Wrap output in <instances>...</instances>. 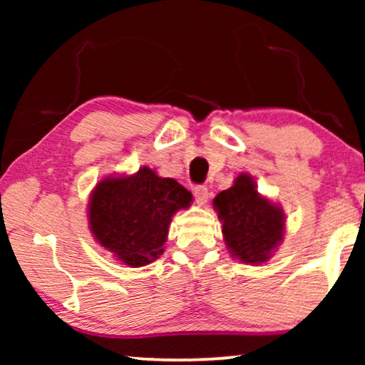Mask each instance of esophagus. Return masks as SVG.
<instances>
[{
    "label": "esophagus",
    "mask_w": 365,
    "mask_h": 365,
    "mask_svg": "<svg viewBox=\"0 0 365 365\" xmlns=\"http://www.w3.org/2000/svg\"><path fill=\"white\" fill-rule=\"evenodd\" d=\"M194 197H196L197 204H204L209 197V191L206 186H196L194 187Z\"/></svg>",
    "instance_id": "1"
}]
</instances>
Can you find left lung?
I'll return each instance as SVG.
<instances>
[{
  "label": "left lung",
  "mask_w": 365,
  "mask_h": 365,
  "mask_svg": "<svg viewBox=\"0 0 365 365\" xmlns=\"http://www.w3.org/2000/svg\"><path fill=\"white\" fill-rule=\"evenodd\" d=\"M214 207L222 221L226 246L242 262H266L282 241V209L261 196L247 174H239L231 187L219 192Z\"/></svg>",
  "instance_id": "left-lung-1"
}]
</instances>
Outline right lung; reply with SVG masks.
<instances>
[{"instance_id": "1", "label": "right lung", "mask_w": 365, "mask_h": 365, "mask_svg": "<svg viewBox=\"0 0 365 365\" xmlns=\"http://www.w3.org/2000/svg\"><path fill=\"white\" fill-rule=\"evenodd\" d=\"M191 201L186 187L144 166L133 176L96 184L89 199V229L123 264L143 267L164 252L173 214Z\"/></svg>"}]
</instances>
